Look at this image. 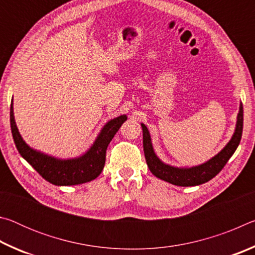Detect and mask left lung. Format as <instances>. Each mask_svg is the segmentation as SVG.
<instances>
[{
	"label": "left lung",
	"instance_id": "obj_1",
	"mask_svg": "<svg viewBox=\"0 0 255 255\" xmlns=\"http://www.w3.org/2000/svg\"><path fill=\"white\" fill-rule=\"evenodd\" d=\"M140 126L143 128L145 158L150 172L156 178L166 181L171 184L179 185V187H195V185L208 182L209 180L217 175L225 166L228 159L232 157V155L235 153L236 148L239 147L242 131H243V106L241 102L236 118L235 130L230 141L218 154L199 165L180 167L164 163L155 153L148 128L144 124H140Z\"/></svg>",
	"mask_w": 255,
	"mask_h": 255
}]
</instances>
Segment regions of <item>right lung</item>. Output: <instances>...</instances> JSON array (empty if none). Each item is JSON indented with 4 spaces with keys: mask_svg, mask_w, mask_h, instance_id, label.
<instances>
[{
    "mask_svg": "<svg viewBox=\"0 0 255 255\" xmlns=\"http://www.w3.org/2000/svg\"><path fill=\"white\" fill-rule=\"evenodd\" d=\"M127 120L122 115L106 123L90 148L80 156L60 158L32 148L23 140L16 127L13 111V98L11 100L10 123L14 144L19 153L46 181L55 185H76L97 179L105 167L106 153L116 132Z\"/></svg>",
    "mask_w": 255,
    "mask_h": 255,
    "instance_id": "1",
    "label": "right lung"
}]
</instances>
